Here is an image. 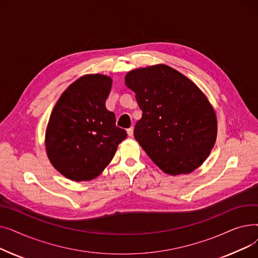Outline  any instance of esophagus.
<instances>
[{"mask_svg":"<svg viewBox=\"0 0 258 258\" xmlns=\"http://www.w3.org/2000/svg\"><path fill=\"white\" fill-rule=\"evenodd\" d=\"M126 132H127V135H128L130 137H133V135H134V128H133V127L127 128V130H126Z\"/></svg>","mask_w":258,"mask_h":258,"instance_id":"34e87169","label":"esophagus"}]
</instances>
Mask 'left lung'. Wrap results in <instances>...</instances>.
<instances>
[{"mask_svg":"<svg viewBox=\"0 0 258 258\" xmlns=\"http://www.w3.org/2000/svg\"><path fill=\"white\" fill-rule=\"evenodd\" d=\"M126 86L142 111L134 136L162 170L189 173L206 160L216 138V117L190 79L165 64L131 71Z\"/></svg>","mask_w":258,"mask_h":258,"instance_id":"obj_1","label":"left lung"}]
</instances>
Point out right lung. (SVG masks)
Returning <instances> with one entry per match:
<instances>
[{"mask_svg":"<svg viewBox=\"0 0 258 258\" xmlns=\"http://www.w3.org/2000/svg\"><path fill=\"white\" fill-rule=\"evenodd\" d=\"M112 79L100 74L80 77L68 88L51 113L46 150L52 165L72 181H89L112 161L127 134L105 107Z\"/></svg>","mask_w":258,"mask_h":258,"instance_id":"obj_1","label":"right lung"}]
</instances>
